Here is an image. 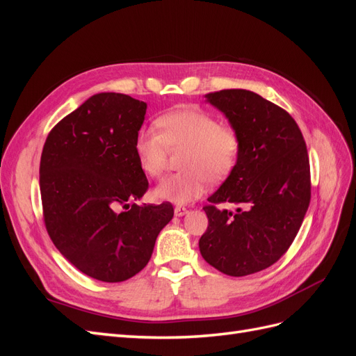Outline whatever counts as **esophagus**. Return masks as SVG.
Instances as JSON below:
<instances>
[{
    "mask_svg": "<svg viewBox=\"0 0 356 356\" xmlns=\"http://www.w3.org/2000/svg\"><path fill=\"white\" fill-rule=\"evenodd\" d=\"M175 217H182V215H186L188 212V209L186 207H175Z\"/></svg>",
    "mask_w": 356,
    "mask_h": 356,
    "instance_id": "obj_1",
    "label": "esophagus"
}]
</instances>
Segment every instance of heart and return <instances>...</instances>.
Segmentation results:
<instances>
[{
	"label": "heart",
	"instance_id": "obj_1",
	"mask_svg": "<svg viewBox=\"0 0 356 356\" xmlns=\"http://www.w3.org/2000/svg\"><path fill=\"white\" fill-rule=\"evenodd\" d=\"M154 127L139 129L135 136L138 163L148 177L165 172L172 152L182 149V170L168 175L154 188L160 200L188 203L200 197L211 182H221L238 166L242 136L238 129L220 124L213 114L187 106L161 115Z\"/></svg>",
	"mask_w": 356,
	"mask_h": 356
}]
</instances>
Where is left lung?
I'll list each match as a JSON object with an SVG mask.
<instances>
[{
    "instance_id": "left-lung-1",
    "label": "left lung",
    "mask_w": 356,
    "mask_h": 356,
    "mask_svg": "<svg viewBox=\"0 0 356 356\" xmlns=\"http://www.w3.org/2000/svg\"><path fill=\"white\" fill-rule=\"evenodd\" d=\"M242 136L238 166L208 199L202 257L229 276L275 264L294 242L310 203V165L298 124L281 106L250 90L207 95ZM220 202L242 204L236 213Z\"/></svg>"
}]
</instances>
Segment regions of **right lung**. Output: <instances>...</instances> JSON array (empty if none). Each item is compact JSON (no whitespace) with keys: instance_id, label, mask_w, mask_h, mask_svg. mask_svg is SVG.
Wrapping results in <instances>:
<instances>
[{"instance_id":"add662e5","label":"right lung","mask_w":356,"mask_h":356,"mask_svg":"<svg viewBox=\"0 0 356 356\" xmlns=\"http://www.w3.org/2000/svg\"><path fill=\"white\" fill-rule=\"evenodd\" d=\"M145 111L147 104L129 95H93L51 129L42 147L46 230L74 267L102 282H123L141 272L174 217L169 202H127L148 190L134 148Z\"/></svg>"}]
</instances>
